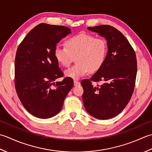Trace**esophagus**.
I'll return each instance as SVG.
<instances>
[{
  "instance_id": "34e87169",
  "label": "esophagus",
  "mask_w": 152,
  "mask_h": 152,
  "mask_svg": "<svg viewBox=\"0 0 152 152\" xmlns=\"http://www.w3.org/2000/svg\"><path fill=\"white\" fill-rule=\"evenodd\" d=\"M73 83H74V86H78L80 85V83L78 81V80H74Z\"/></svg>"
}]
</instances>
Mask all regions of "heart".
Listing matches in <instances>:
<instances>
[{
    "mask_svg": "<svg viewBox=\"0 0 152 152\" xmlns=\"http://www.w3.org/2000/svg\"><path fill=\"white\" fill-rule=\"evenodd\" d=\"M66 45V47L57 46L55 48L54 56L64 67L69 66L74 57H77V64L65 71V75L69 78L79 79L89 72H96L106 60L107 45L103 38L81 33L67 39Z\"/></svg>",
    "mask_w": 152,
    "mask_h": 152,
    "instance_id": "obj_1",
    "label": "heart"
}]
</instances>
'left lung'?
Returning a JSON list of instances; mask_svg holds the SVG:
<instances>
[{
	"label": "left lung",
	"instance_id": "left-lung-1",
	"mask_svg": "<svg viewBox=\"0 0 152 152\" xmlns=\"http://www.w3.org/2000/svg\"><path fill=\"white\" fill-rule=\"evenodd\" d=\"M107 41V52L102 66L81 84L86 111L98 119H109L119 114L131 100L137 72L135 52L128 40L110 26L89 27ZM92 82H101L94 86Z\"/></svg>",
	"mask_w": 152,
	"mask_h": 152
}]
</instances>
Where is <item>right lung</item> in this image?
I'll use <instances>...</instances> for the list:
<instances>
[{"instance_id": "1", "label": "right lung", "mask_w": 152, "mask_h": 152, "mask_svg": "<svg viewBox=\"0 0 152 152\" xmlns=\"http://www.w3.org/2000/svg\"><path fill=\"white\" fill-rule=\"evenodd\" d=\"M70 33L69 27L41 23L30 31L18 48L15 91L26 110L39 118H50L60 112L73 86L69 77L54 82L64 74L54 56L55 48Z\"/></svg>"}]
</instances>
